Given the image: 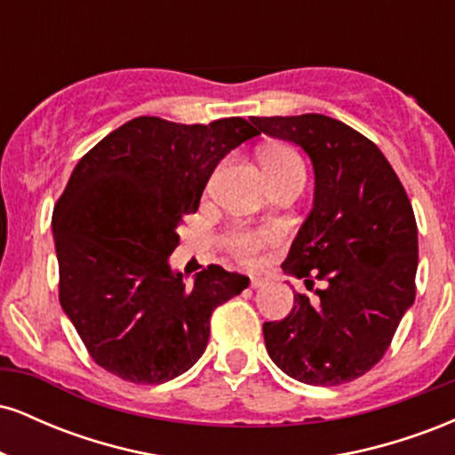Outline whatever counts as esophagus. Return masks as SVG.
<instances>
[{
	"label": "esophagus",
	"instance_id": "obj_1",
	"mask_svg": "<svg viewBox=\"0 0 455 455\" xmlns=\"http://www.w3.org/2000/svg\"><path fill=\"white\" fill-rule=\"evenodd\" d=\"M263 284H265V280L259 278V275H252V278H250V286H252V289H260Z\"/></svg>",
	"mask_w": 455,
	"mask_h": 455
}]
</instances>
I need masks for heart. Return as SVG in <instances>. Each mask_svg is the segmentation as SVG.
<instances>
[{
    "instance_id": "heart-1",
    "label": "heart",
    "mask_w": 455,
    "mask_h": 455,
    "mask_svg": "<svg viewBox=\"0 0 455 455\" xmlns=\"http://www.w3.org/2000/svg\"><path fill=\"white\" fill-rule=\"evenodd\" d=\"M260 164H263L269 181L291 173H304V162H301L299 156H297L293 149L280 148V145L263 149V154H260ZM275 242H278V235L271 231H248V228H237V231L228 235V245H231L233 252L243 260H252L257 257L260 248L274 245Z\"/></svg>"
}]
</instances>
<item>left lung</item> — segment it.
Returning a JSON list of instances; mask_svg holds the SVG:
<instances>
[{
  "label": "left lung",
  "mask_w": 455,
  "mask_h": 455,
  "mask_svg": "<svg viewBox=\"0 0 455 455\" xmlns=\"http://www.w3.org/2000/svg\"><path fill=\"white\" fill-rule=\"evenodd\" d=\"M259 132L289 140L315 169V203L282 269L323 280L316 301L263 325L284 374L306 385H342L377 365L415 301L417 224L404 186L377 145L327 115L252 117Z\"/></svg>",
  "instance_id": "8db88e82"
}]
</instances>
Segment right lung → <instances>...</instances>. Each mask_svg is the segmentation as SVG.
<instances>
[{
	"label": "right lung",
	"instance_id": "1",
	"mask_svg": "<svg viewBox=\"0 0 455 455\" xmlns=\"http://www.w3.org/2000/svg\"><path fill=\"white\" fill-rule=\"evenodd\" d=\"M259 134L242 117H137L78 160L53 210L60 304L100 368L160 385L205 353L212 312L250 278L210 265L188 284L169 257L218 162Z\"/></svg>",
	"mask_w": 455,
	"mask_h": 455
}]
</instances>
